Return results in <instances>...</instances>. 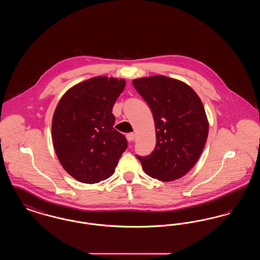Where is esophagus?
Masks as SVG:
<instances>
[{"instance_id": "esophagus-1", "label": "esophagus", "mask_w": 260, "mask_h": 260, "mask_svg": "<svg viewBox=\"0 0 260 260\" xmlns=\"http://www.w3.org/2000/svg\"><path fill=\"white\" fill-rule=\"evenodd\" d=\"M136 134L131 133V134H127V135H126V139H127L129 142H133V141L136 139Z\"/></svg>"}]
</instances>
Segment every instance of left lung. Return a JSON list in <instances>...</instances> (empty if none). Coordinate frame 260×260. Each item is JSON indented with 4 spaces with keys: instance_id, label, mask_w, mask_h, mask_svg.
Masks as SVG:
<instances>
[{
    "instance_id": "obj_1",
    "label": "left lung",
    "mask_w": 260,
    "mask_h": 260,
    "mask_svg": "<svg viewBox=\"0 0 260 260\" xmlns=\"http://www.w3.org/2000/svg\"><path fill=\"white\" fill-rule=\"evenodd\" d=\"M133 85L152 111L157 139L152 154L137 159L152 178H181L198 161L209 135L202 100L184 82L162 75L138 78Z\"/></svg>"
}]
</instances>
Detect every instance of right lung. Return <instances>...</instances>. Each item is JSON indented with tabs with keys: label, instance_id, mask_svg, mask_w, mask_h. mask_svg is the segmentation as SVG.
I'll list each match as a JSON object with an SVG mask.
<instances>
[{
	"label": "right lung",
	"instance_id": "add662e5",
	"mask_svg": "<svg viewBox=\"0 0 260 260\" xmlns=\"http://www.w3.org/2000/svg\"><path fill=\"white\" fill-rule=\"evenodd\" d=\"M125 80L98 76L70 87L53 113L52 143L62 168L76 180L93 184L109 178L127 141L113 125V106Z\"/></svg>",
	"mask_w": 260,
	"mask_h": 260
}]
</instances>
